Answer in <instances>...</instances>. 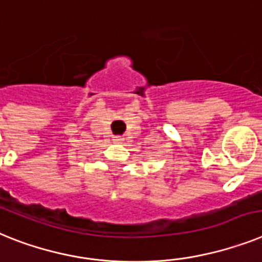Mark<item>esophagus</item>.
Returning <instances> with one entry per match:
<instances>
[{
    "label": "esophagus",
    "mask_w": 262,
    "mask_h": 262,
    "mask_svg": "<svg viewBox=\"0 0 262 262\" xmlns=\"http://www.w3.org/2000/svg\"><path fill=\"white\" fill-rule=\"evenodd\" d=\"M113 141L116 142V144H122V142H124V138L120 137V136H117V137L113 138Z\"/></svg>",
    "instance_id": "obj_1"
}]
</instances>
